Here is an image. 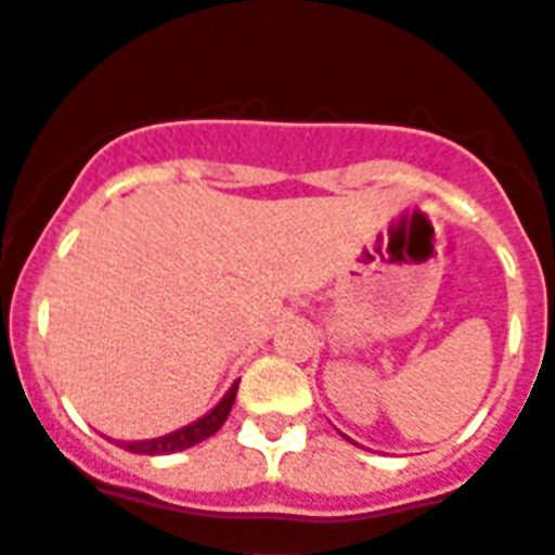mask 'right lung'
<instances>
[{
	"label": "right lung",
	"mask_w": 555,
	"mask_h": 555,
	"mask_svg": "<svg viewBox=\"0 0 555 555\" xmlns=\"http://www.w3.org/2000/svg\"><path fill=\"white\" fill-rule=\"evenodd\" d=\"M241 383V379H237ZM237 383H232L227 393H223V400L215 405L209 414H204L201 420L195 423L184 425V428H178L172 434H164V437H155V439H139V442H118L124 451L130 453H146V456H158V453H176V451H186V448L198 446L204 439L212 437L223 423H227L229 411H232V402H235V393H237Z\"/></svg>",
	"instance_id": "add662e5"
}]
</instances>
